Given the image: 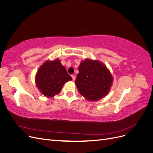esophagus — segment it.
<instances>
[{"label": "esophagus", "mask_w": 153, "mask_h": 153, "mask_svg": "<svg viewBox=\"0 0 153 153\" xmlns=\"http://www.w3.org/2000/svg\"><path fill=\"white\" fill-rule=\"evenodd\" d=\"M71 77L73 78V80H75V78H76V76L75 75H71Z\"/></svg>", "instance_id": "obj_1"}]
</instances>
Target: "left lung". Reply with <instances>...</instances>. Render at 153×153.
<instances>
[{
	"instance_id": "left-lung-1",
	"label": "left lung",
	"mask_w": 153,
	"mask_h": 153,
	"mask_svg": "<svg viewBox=\"0 0 153 153\" xmlns=\"http://www.w3.org/2000/svg\"><path fill=\"white\" fill-rule=\"evenodd\" d=\"M78 71L75 84L82 96L95 101L107 95L113 78L103 63L85 59L81 62Z\"/></svg>"
}]
</instances>
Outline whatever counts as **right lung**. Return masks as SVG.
<instances>
[{"label": "right lung", "mask_w": 153, "mask_h": 153, "mask_svg": "<svg viewBox=\"0 0 153 153\" xmlns=\"http://www.w3.org/2000/svg\"><path fill=\"white\" fill-rule=\"evenodd\" d=\"M70 80L71 76L59 59L46 61L38 69L35 80L39 91L48 98L59 94L64 84Z\"/></svg>", "instance_id": "add662e5"}]
</instances>
